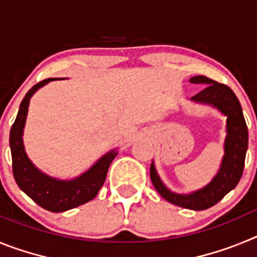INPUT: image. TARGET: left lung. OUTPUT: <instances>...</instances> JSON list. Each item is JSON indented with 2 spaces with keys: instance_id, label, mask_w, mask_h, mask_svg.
I'll use <instances>...</instances> for the list:
<instances>
[{
  "instance_id": "1",
  "label": "left lung",
  "mask_w": 257,
  "mask_h": 257,
  "mask_svg": "<svg viewBox=\"0 0 257 257\" xmlns=\"http://www.w3.org/2000/svg\"><path fill=\"white\" fill-rule=\"evenodd\" d=\"M190 82L207 85L202 91L194 95L192 100L216 106L228 117L225 156L222 158L219 174L213 178V180L207 187L187 196L170 192L163 185L160 176L157 175L153 163L151 165V179L157 192L160 193L166 201L180 207L201 211L216 205L217 202L221 201L239 183L244 169V158H246L247 145H248V130H247L239 100L229 86L215 82L206 76L192 77Z\"/></svg>"
}]
</instances>
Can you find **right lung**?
I'll use <instances>...</instances> for the list:
<instances>
[{"mask_svg":"<svg viewBox=\"0 0 257 257\" xmlns=\"http://www.w3.org/2000/svg\"><path fill=\"white\" fill-rule=\"evenodd\" d=\"M55 78H47L36 83L26 94L20 104L17 119L10 130V148L13 158V174L18 187L31 197L42 208L51 212H63L96 197L103 187L109 166L117 156V152L112 151L103 156L91 169L74 180H56L42 174L36 169L27 157L23 145V128L28 113L29 100L38 88L46 85Z\"/></svg>","mask_w":257,"mask_h":257,"instance_id":"obj_1","label":"right lung"}]
</instances>
